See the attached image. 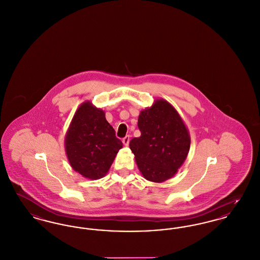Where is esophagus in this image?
<instances>
[{"label":"esophagus","instance_id":"esophagus-1","mask_svg":"<svg viewBox=\"0 0 260 260\" xmlns=\"http://www.w3.org/2000/svg\"><path fill=\"white\" fill-rule=\"evenodd\" d=\"M129 136H124V138H123V143H124L125 146H127L128 145V143H129Z\"/></svg>","mask_w":260,"mask_h":260}]
</instances>
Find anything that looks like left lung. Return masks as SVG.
<instances>
[{
	"label": "left lung",
	"mask_w": 260,
	"mask_h": 260,
	"mask_svg": "<svg viewBox=\"0 0 260 260\" xmlns=\"http://www.w3.org/2000/svg\"><path fill=\"white\" fill-rule=\"evenodd\" d=\"M137 125L141 136L131 140L129 148L143 177L157 183L173 177L190 148V136L179 114L168 101L157 99L140 112Z\"/></svg>",
	"instance_id": "8db88e82"
}]
</instances>
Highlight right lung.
<instances>
[{
    "instance_id": "add662e5",
    "label": "right lung",
    "mask_w": 260,
    "mask_h": 260,
    "mask_svg": "<svg viewBox=\"0 0 260 260\" xmlns=\"http://www.w3.org/2000/svg\"><path fill=\"white\" fill-rule=\"evenodd\" d=\"M122 141L115 136L105 113L84 102L75 113L65 136V151L73 170L89 179L108 173Z\"/></svg>"
}]
</instances>
